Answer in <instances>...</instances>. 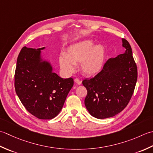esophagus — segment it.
Segmentation results:
<instances>
[{
  "mask_svg": "<svg viewBox=\"0 0 153 153\" xmlns=\"http://www.w3.org/2000/svg\"><path fill=\"white\" fill-rule=\"evenodd\" d=\"M74 82H75L77 84V85H81V83H82V81H81L80 80H79V79H74Z\"/></svg>",
  "mask_w": 153,
  "mask_h": 153,
  "instance_id": "obj_1",
  "label": "esophagus"
}]
</instances>
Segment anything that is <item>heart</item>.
Returning <instances> with one entry per match:
<instances>
[{"label":"heart","instance_id":"1","mask_svg":"<svg viewBox=\"0 0 153 153\" xmlns=\"http://www.w3.org/2000/svg\"><path fill=\"white\" fill-rule=\"evenodd\" d=\"M105 49L102 45H94L92 40H85L70 46L63 57L59 58V64L67 73H72L74 65L80 63L82 73L92 76L100 72L104 63Z\"/></svg>","mask_w":153,"mask_h":153}]
</instances>
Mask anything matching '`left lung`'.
I'll list each match as a JSON object with an SVG mask.
<instances>
[{
	"label": "left lung",
	"instance_id": "obj_1",
	"mask_svg": "<svg viewBox=\"0 0 153 153\" xmlns=\"http://www.w3.org/2000/svg\"><path fill=\"white\" fill-rule=\"evenodd\" d=\"M124 53L109 59L96 76L82 81L87 90L85 104L90 114L98 119L111 117L126 108L137 80V67L129 43L122 39Z\"/></svg>",
	"mask_w": 153,
	"mask_h": 153
}]
</instances>
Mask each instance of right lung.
I'll return each mask as SVG.
<instances>
[{"instance_id":"add662e5","label":"right lung","mask_w":153,"mask_h":153,"mask_svg":"<svg viewBox=\"0 0 153 153\" xmlns=\"http://www.w3.org/2000/svg\"><path fill=\"white\" fill-rule=\"evenodd\" d=\"M40 49H21L14 74L16 94L25 108L42 120L56 117L74 85L73 78L62 79L52 72L48 62L41 61Z\"/></svg>"}]
</instances>
